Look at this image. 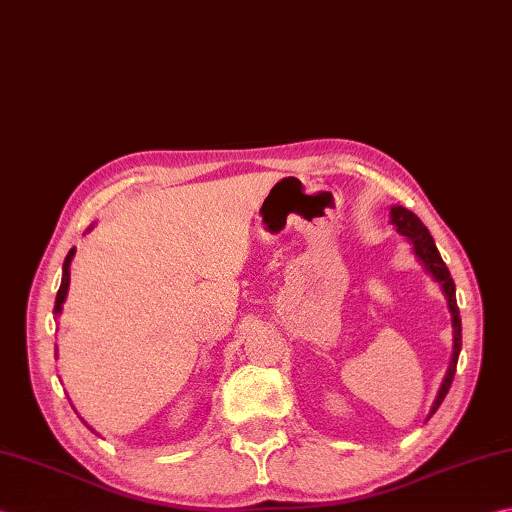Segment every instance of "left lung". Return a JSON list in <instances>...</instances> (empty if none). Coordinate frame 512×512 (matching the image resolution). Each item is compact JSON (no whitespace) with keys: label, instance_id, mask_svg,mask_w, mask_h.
<instances>
[{"label":"left lung","instance_id":"left-lung-1","mask_svg":"<svg viewBox=\"0 0 512 512\" xmlns=\"http://www.w3.org/2000/svg\"><path fill=\"white\" fill-rule=\"evenodd\" d=\"M390 222L397 226V233H402L404 237L410 239V242H413L415 255L422 259L424 266L430 270V273H433L437 282L442 284L446 299H448V308H450V313H453V337H455L453 348L455 350H453V359H450L448 373L442 382V388H439L435 404H433V408H430L428 417H433L435 410L442 406L444 397L448 395L450 384H453V377L457 370V357H459V350H462V317H459V308H457V299H455V282H453V277H450L448 266L444 264L442 255H439V250L433 242V237H430L428 228L422 224V219L402 206H395L393 210H390Z\"/></svg>","mask_w":512,"mask_h":512}]
</instances>
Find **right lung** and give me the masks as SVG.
<instances>
[{
  "label": "right lung",
  "instance_id": "obj_1",
  "mask_svg": "<svg viewBox=\"0 0 512 512\" xmlns=\"http://www.w3.org/2000/svg\"><path fill=\"white\" fill-rule=\"evenodd\" d=\"M75 255V248L68 250V255L64 259V273H62V286H59L57 290V297H55V313H62V304L66 299V293H68V282H70V259H73ZM90 428V426H88Z\"/></svg>",
  "mask_w": 512,
  "mask_h": 512
}]
</instances>
